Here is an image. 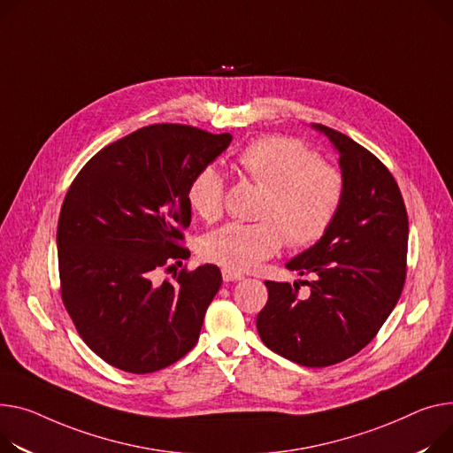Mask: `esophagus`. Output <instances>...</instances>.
I'll return each mask as SVG.
<instances>
[{"label": "esophagus", "instance_id": "esophagus-1", "mask_svg": "<svg viewBox=\"0 0 453 453\" xmlns=\"http://www.w3.org/2000/svg\"><path fill=\"white\" fill-rule=\"evenodd\" d=\"M222 277H224V282H236V280L242 279L244 275L238 273V271H233V269L224 267V269H222Z\"/></svg>", "mask_w": 453, "mask_h": 453}]
</instances>
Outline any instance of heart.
I'll use <instances>...</instances> for the list:
<instances>
[{
    "label": "heart",
    "instance_id": "b5f03b06",
    "mask_svg": "<svg viewBox=\"0 0 453 453\" xmlns=\"http://www.w3.org/2000/svg\"><path fill=\"white\" fill-rule=\"evenodd\" d=\"M238 165L251 182L265 189L258 224L231 222L202 240L203 258L233 271H248L273 257L288 242L308 248L327 233L344 202L346 182L337 167L322 164L306 145L271 136L248 145ZM188 200L195 213L215 222L224 215L226 180L215 165L191 180Z\"/></svg>",
    "mask_w": 453,
    "mask_h": 453
}]
</instances>
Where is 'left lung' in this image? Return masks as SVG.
<instances>
[{"label":"left lung","instance_id":"1","mask_svg":"<svg viewBox=\"0 0 453 453\" xmlns=\"http://www.w3.org/2000/svg\"><path fill=\"white\" fill-rule=\"evenodd\" d=\"M339 150L346 182L335 222L315 246L286 267L310 275L298 284L271 282L257 317L262 342L308 368L342 363L373 341L404 288L408 215L395 178L349 136L313 124Z\"/></svg>","mask_w":453,"mask_h":453}]
</instances>
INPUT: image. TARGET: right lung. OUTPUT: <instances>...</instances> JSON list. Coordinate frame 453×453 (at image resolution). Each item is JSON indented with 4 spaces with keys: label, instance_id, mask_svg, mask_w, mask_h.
Listing matches in <instances>:
<instances>
[{
    "label": "right lung",
    "instance_id": "right-lung-1",
    "mask_svg": "<svg viewBox=\"0 0 453 453\" xmlns=\"http://www.w3.org/2000/svg\"><path fill=\"white\" fill-rule=\"evenodd\" d=\"M233 136L182 124H155L109 143L71 184L58 220L62 298L83 342L107 365L153 373L191 351L220 269L182 264L191 224L188 189Z\"/></svg>",
    "mask_w": 453,
    "mask_h": 453
}]
</instances>
